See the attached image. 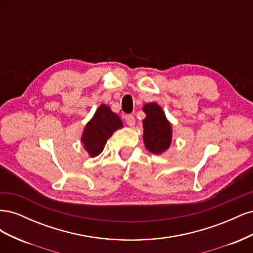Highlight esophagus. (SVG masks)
<instances>
[{
    "label": "esophagus",
    "instance_id": "obj_1",
    "mask_svg": "<svg viewBox=\"0 0 253 253\" xmlns=\"http://www.w3.org/2000/svg\"><path fill=\"white\" fill-rule=\"evenodd\" d=\"M125 119H126V125H127V126H133L135 125V117L133 116V115H131V114L126 115Z\"/></svg>",
    "mask_w": 253,
    "mask_h": 253
}]
</instances>
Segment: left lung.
<instances>
[{
    "label": "left lung",
    "mask_w": 253,
    "mask_h": 253,
    "mask_svg": "<svg viewBox=\"0 0 253 253\" xmlns=\"http://www.w3.org/2000/svg\"><path fill=\"white\" fill-rule=\"evenodd\" d=\"M145 117L143 122V142L153 154H162L170 148L172 141V126L167 119L162 106L155 102L143 105Z\"/></svg>",
    "instance_id": "8db88e82"
}]
</instances>
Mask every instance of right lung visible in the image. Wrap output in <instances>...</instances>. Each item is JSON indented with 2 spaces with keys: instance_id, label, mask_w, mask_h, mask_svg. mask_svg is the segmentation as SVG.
Segmentation results:
<instances>
[{
  "instance_id": "obj_1",
  "label": "right lung",
  "mask_w": 253,
  "mask_h": 253,
  "mask_svg": "<svg viewBox=\"0 0 253 253\" xmlns=\"http://www.w3.org/2000/svg\"><path fill=\"white\" fill-rule=\"evenodd\" d=\"M124 126L117 114L110 106L101 104L84 128L81 142L90 157H96L103 151L104 145L113 133Z\"/></svg>"
}]
</instances>
